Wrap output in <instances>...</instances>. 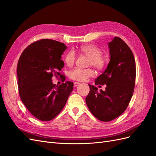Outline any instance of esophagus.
Segmentation results:
<instances>
[{"label": "esophagus", "instance_id": "34e87169", "mask_svg": "<svg viewBox=\"0 0 156 156\" xmlns=\"http://www.w3.org/2000/svg\"><path fill=\"white\" fill-rule=\"evenodd\" d=\"M80 84V82H74V87H76L77 86H78Z\"/></svg>", "mask_w": 156, "mask_h": 156}]
</instances>
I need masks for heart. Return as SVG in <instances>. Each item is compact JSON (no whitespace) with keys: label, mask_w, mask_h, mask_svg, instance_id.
Wrapping results in <instances>:
<instances>
[{"label":"heart","mask_w":156,"mask_h":156,"mask_svg":"<svg viewBox=\"0 0 156 156\" xmlns=\"http://www.w3.org/2000/svg\"><path fill=\"white\" fill-rule=\"evenodd\" d=\"M80 52L90 57L88 65H92L95 69L101 70L106 65V59L102 55V50L95 45H85L79 48ZM76 59V55L73 50H70L65 55V62L68 66H72ZM69 77L75 81H86L95 75L94 71L91 69H79L76 68L69 72Z\"/></svg>","instance_id":"b5f03b06"}]
</instances>
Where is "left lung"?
Returning a JSON list of instances; mask_svg holds the SVG:
<instances>
[{
    "label": "left lung",
    "instance_id": "8db88e82",
    "mask_svg": "<svg viewBox=\"0 0 156 156\" xmlns=\"http://www.w3.org/2000/svg\"><path fill=\"white\" fill-rule=\"evenodd\" d=\"M110 61L95 85L106 84L105 91L90 86L86 102L91 113L99 121L109 122L122 115L133 95L136 63L130 47L118 37L109 43Z\"/></svg>",
    "mask_w": 156,
    "mask_h": 156
}]
</instances>
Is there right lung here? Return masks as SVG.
<instances>
[{"mask_svg":"<svg viewBox=\"0 0 156 156\" xmlns=\"http://www.w3.org/2000/svg\"><path fill=\"white\" fill-rule=\"evenodd\" d=\"M67 47L53 39L38 40L26 47L19 58L17 67L20 97L34 117L40 121L53 119L65 107L73 90V82L58 86L52 78L61 77L64 62L61 59Z\"/></svg>","mask_w":156,"mask_h":156,"instance_id":"obj_1","label":"right lung"}]
</instances>
